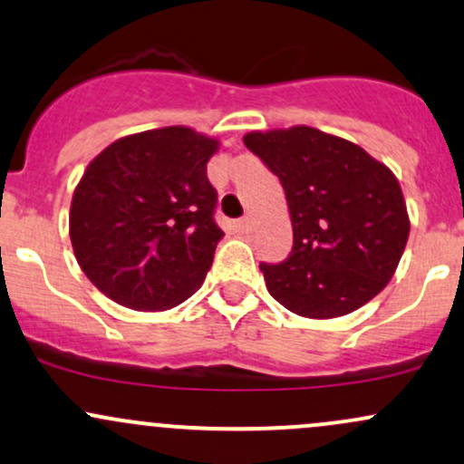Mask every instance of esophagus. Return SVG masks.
<instances>
[{
	"mask_svg": "<svg viewBox=\"0 0 464 464\" xmlns=\"http://www.w3.org/2000/svg\"><path fill=\"white\" fill-rule=\"evenodd\" d=\"M248 228H251V220H248V218H240V220L236 222V231L237 233H246Z\"/></svg>",
	"mask_w": 464,
	"mask_h": 464,
	"instance_id": "obj_1",
	"label": "esophagus"
}]
</instances>
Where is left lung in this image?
I'll use <instances>...</instances> for the list:
<instances>
[{"instance_id": "1", "label": "left lung", "mask_w": 464, "mask_h": 464, "mask_svg": "<svg viewBox=\"0 0 464 464\" xmlns=\"http://www.w3.org/2000/svg\"><path fill=\"white\" fill-rule=\"evenodd\" d=\"M244 145L282 182L293 251L259 264L268 293L310 319L376 297L403 256L410 218L399 180L368 151L314 127L251 131Z\"/></svg>"}]
</instances>
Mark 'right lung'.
I'll use <instances>...</instances> for the list:
<instances>
[{"instance_id": "right-lung-1", "label": "right lung", "mask_w": 464, "mask_h": 464, "mask_svg": "<svg viewBox=\"0 0 464 464\" xmlns=\"http://www.w3.org/2000/svg\"><path fill=\"white\" fill-rule=\"evenodd\" d=\"M218 140L162 127L111 142L90 162L70 207L79 266L134 310H167L205 282L224 233L207 162Z\"/></svg>"}]
</instances>
